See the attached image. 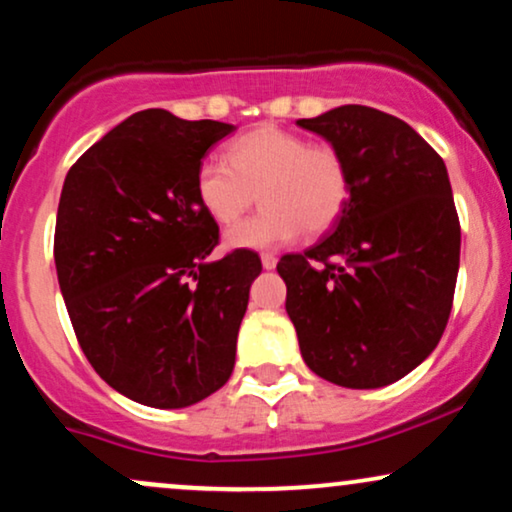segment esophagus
I'll return each mask as SVG.
<instances>
[{
	"mask_svg": "<svg viewBox=\"0 0 512 512\" xmlns=\"http://www.w3.org/2000/svg\"><path fill=\"white\" fill-rule=\"evenodd\" d=\"M262 267L264 269H274L276 267V255H272V252H262Z\"/></svg>",
	"mask_w": 512,
	"mask_h": 512,
	"instance_id": "esophagus-1",
	"label": "esophagus"
}]
</instances>
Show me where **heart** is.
<instances>
[{
  "instance_id": "obj_1",
  "label": "heart",
  "mask_w": 512,
  "mask_h": 512,
  "mask_svg": "<svg viewBox=\"0 0 512 512\" xmlns=\"http://www.w3.org/2000/svg\"><path fill=\"white\" fill-rule=\"evenodd\" d=\"M195 190L202 209L221 226L236 223L260 195L264 209L226 233V248L264 250L291 243L303 231H330L349 202L351 180L337 146L260 125L231 142L226 163L204 161Z\"/></svg>"
}]
</instances>
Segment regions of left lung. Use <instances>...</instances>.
I'll use <instances>...</instances> for the list:
<instances>
[{
  "instance_id": "obj_1",
  "label": "left lung",
  "mask_w": 512,
  "mask_h": 512,
  "mask_svg": "<svg viewBox=\"0 0 512 512\" xmlns=\"http://www.w3.org/2000/svg\"><path fill=\"white\" fill-rule=\"evenodd\" d=\"M298 125L342 151L351 180L330 236L276 264L303 361L351 390L397 383L436 349L455 296L448 168L407 122L366 105Z\"/></svg>"
}]
</instances>
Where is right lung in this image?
<instances>
[{
	"label": "right lung",
	"instance_id": "add662e5",
	"mask_svg": "<svg viewBox=\"0 0 512 512\" xmlns=\"http://www.w3.org/2000/svg\"><path fill=\"white\" fill-rule=\"evenodd\" d=\"M233 129L142 110L64 178L55 267L69 320L93 370L146 407H190L233 373L262 262L252 250L209 260L219 226L195 190L204 154Z\"/></svg>",
	"mask_w": 512,
	"mask_h": 512
}]
</instances>
